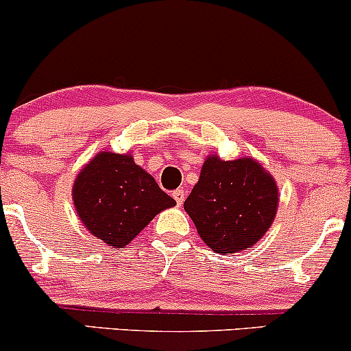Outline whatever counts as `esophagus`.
Returning a JSON list of instances; mask_svg holds the SVG:
<instances>
[{"label": "esophagus", "instance_id": "esophagus-1", "mask_svg": "<svg viewBox=\"0 0 351 351\" xmlns=\"http://www.w3.org/2000/svg\"><path fill=\"white\" fill-rule=\"evenodd\" d=\"M171 196L175 198L176 203H178L181 206V204H183V201H184V196H186V193H184V189H175V191L171 193Z\"/></svg>", "mask_w": 351, "mask_h": 351}]
</instances>
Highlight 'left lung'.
<instances>
[{
    "label": "left lung",
    "instance_id": "8db88e82",
    "mask_svg": "<svg viewBox=\"0 0 351 351\" xmlns=\"http://www.w3.org/2000/svg\"><path fill=\"white\" fill-rule=\"evenodd\" d=\"M277 208L274 176L245 156L224 162L209 155L184 201V211L204 244L224 256L252 247L272 226Z\"/></svg>",
    "mask_w": 351,
    "mask_h": 351
}]
</instances>
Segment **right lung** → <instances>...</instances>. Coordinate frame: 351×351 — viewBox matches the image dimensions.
<instances>
[{
    "mask_svg": "<svg viewBox=\"0 0 351 351\" xmlns=\"http://www.w3.org/2000/svg\"><path fill=\"white\" fill-rule=\"evenodd\" d=\"M72 201L79 219L107 245L130 244L176 201L134 162L130 153L99 152L75 176Z\"/></svg>",
    "mask_w": 351,
    "mask_h": 351,
    "instance_id": "add662e5",
    "label": "right lung"
}]
</instances>
